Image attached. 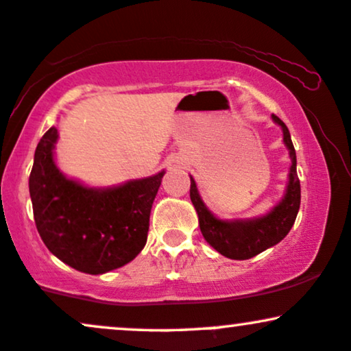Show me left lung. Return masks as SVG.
<instances>
[{"label":"left lung","mask_w":351,"mask_h":351,"mask_svg":"<svg viewBox=\"0 0 351 351\" xmlns=\"http://www.w3.org/2000/svg\"><path fill=\"white\" fill-rule=\"evenodd\" d=\"M272 120L280 125L284 132V143L289 148L291 155V171H289V183L284 198L271 213L263 217L254 219H219L206 208L201 199L195 180H191L189 186V198L193 206L198 213L201 234L208 241L209 245L223 254L224 257L236 261H245L257 256L265 249L280 243L289 234L291 228L295 223L297 213L300 208V181L297 176V156L293 148L289 128L277 115H272Z\"/></svg>","instance_id":"1"}]
</instances>
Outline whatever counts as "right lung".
Segmentation results:
<instances>
[{
	"label": "right lung",
	"mask_w": 351,
	"mask_h": 351,
	"mask_svg": "<svg viewBox=\"0 0 351 351\" xmlns=\"http://www.w3.org/2000/svg\"><path fill=\"white\" fill-rule=\"evenodd\" d=\"M58 128L39 140L29 175L36 228L46 247L75 271L106 274L138 256L165 171L120 186L88 188L54 163Z\"/></svg>",
	"instance_id": "obj_1"
}]
</instances>
